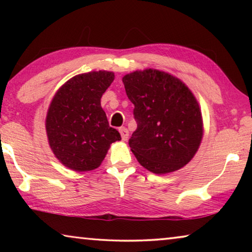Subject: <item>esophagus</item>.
Wrapping results in <instances>:
<instances>
[{
  "instance_id": "34e87169",
  "label": "esophagus",
  "mask_w": 252,
  "mask_h": 252,
  "mask_svg": "<svg viewBox=\"0 0 252 252\" xmlns=\"http://www.w3.org/2000/svg\"><path fill=\"white\" fill-rule=\"evenodd\" d=\"M119 131H120V134H121V138L123 141H126L127 139H129V131H127V129L126 126H122L119 129Z\"/></svg>"
}]
</instances>
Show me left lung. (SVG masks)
Segmentation results:
<instances>
[{"label":"left lung","mask_w":252,"mask_h":252,"mask_svg":"<svg viewBox=\"0 0 252 252\" xmlns=\"http://www.w3.org/2000/svg\"><path fill=\"white\" fill-rule=\"evenodd\" d=\"M122 81L134 104L138 126L129 146L139 163L156 174L185 167L203 135L201 111L193 93L176 76L155 69L134 71Z\"/></svg>","instance_id":"8db88e82"}]
</instances>
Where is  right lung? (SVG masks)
Instances as JSON below:
<instances>
[{
  "label": "right lung",
  "mask_w": 252,
  "mask_h": 252,
  "mask_svg": "<svg viewBox=\"0 0 252 252\" xmlns=\"http://www.w3.org/2000/svg\"><path fill=\"white\" fill-rule=\"evenodd\" d=\"M113 80L109 71L75 75L51 101L45 120L49 144L59 161L73 171L96 169L111 143L121 140L101 108L102 94Z\"/></svg>",
  "instance_id": "right-lung-1"
}]
</instances>
